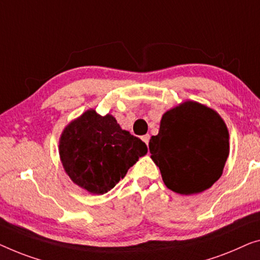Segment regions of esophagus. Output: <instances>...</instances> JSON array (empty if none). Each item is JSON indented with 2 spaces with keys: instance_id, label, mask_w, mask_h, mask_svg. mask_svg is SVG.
Returning <instances> with one entry per match:
<instances>
[{
  "instance_id": "1",
  "label": "esophagus",
  "mask_w": 260,
  "mask_h": 260,
  "mask_svg": "<svg viewBox=\"0 0 260 260\" xmlns=\"http://www.w3.org/2000/svg\"><path fill=\"white\" fill-rule=\"evenodd\" d=\"M142 141L146 143L147 146H148V143H149V139H150V135L149 134H146V135H142Z\"/></svg>"
}]
</instances>
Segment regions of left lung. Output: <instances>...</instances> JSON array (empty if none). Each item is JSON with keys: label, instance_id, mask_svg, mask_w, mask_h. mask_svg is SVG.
<instances>
[{"label": "left lung", "instance_id": "1", "mask_svg": "<svg viewBox=\"0 0 260 260\" xmlns=\"http://www.w3.org/2000/svg\"><path fill=\"white\" fill-rule=\"evenodd\" d=\"M149 150L170 190L191 195L207 190L222 175L229 132L214 110L187 102L164 114Z\"/></svg>", "mask_w": 260, "mask_h": 260}]
</instances>
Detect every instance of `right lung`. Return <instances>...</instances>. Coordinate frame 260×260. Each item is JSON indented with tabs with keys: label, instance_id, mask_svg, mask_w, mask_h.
Returning a JSON list of instances; mask_svg holds the SVG:
<instances>
[{
	"label": "right lung",
	"instance_id": "obj_1",
	"mask_svg": "<svg viewBox=\"0 0 260 260\" xmlns=\"http://www.w3.org/2000/svg\"><path fill=\"white\" fill-rule=\"evenodd\" d=\"M140 139L120 128L112 115L90 110L64 129L59 155L65 172L88 192L103 195L147 153Z\"/></svg>",
	"mask_w": 260,
	"mask_h": 260
}]
</instances>
